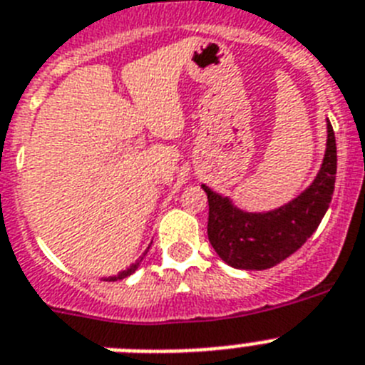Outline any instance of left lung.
I'll list each match as a JSON object with an SVG mask.
<instances>
[{
	"label": "left lung",
	"mask_w": 365,
	"mask_h": 365,
	"mask_svg": "<svg viewBox=\"0 0 365 365\" xmlns=\"http://www.w3.org/2000/svg\"><path fill=\"white\" fill-rule=\"evenodd\" d=\"M336 179V140L327 120V150L314 182L289 205L267 214H248L228 197L208 195V240L225 263L235 269L265 270L294 254L312 235L333 199Z\"/></svg>",
	"instance_id": "1"
}]
</instances>
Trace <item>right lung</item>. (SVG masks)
Returning <instances> with one entry per match:
<instances>
[{
  "instance_id": "add662e5",
  "label": "right lung",
  "mask_w": 365,
  "mask_h": 365,
  "mask_svg": "<svg viewBox=\"0 0 365 365\" xmlns=\"http://www.w3.org/2000/svg\"><path fill=\"white\" fill-rule=\"evenodd\" d=\"M146 254H148V250H146V252H144V254H143V256H140V259H138V261H137V263H133V265H131V267H130V269H125V270H122V272H118V274H117V276H113V278H109V279H111V282H115V279H124V278H128V276H131V274H133V272H135V270H137V269H138V265H140V261H143V259H144V256H146Z\"/></svg>"
}]
</instances>
